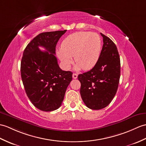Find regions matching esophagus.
Wrapping results in <instances>:
<instances>
[{"label":"esophagus","instance_id":"34e87169","mask_svg":"<svg viewBox=\"0 0 146 146\" xmlns=\"http://www.w3.org/2000/svg\"><path fill=\"white\" fill-rule=\"evenodd\" d=\"M77 78H78V74L76 73H73V78L76 79Z\"/></svg>","mask_w":146,"mask_h":146}]
</instances>
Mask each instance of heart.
<instances>
[{"label": "heart", "mask_w": 146, "mask_h": 146, "mask_svg": "<svg viewBox=\"0 0 146 146\" xmlns=\"http://www.w3.org/2000/svg\"><path fill=\"white\" fill-rule=\"evenodd\" d=\"M101 50V40L97 33L79 32L66 36L56 53L66 69L72 64L74 56L77 70H89L98 62Z\"/></svg>", "instance_id": "obj_1"}]
</instances>
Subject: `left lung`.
Instances as JSON below:
<instances>
[{
	"mask_svg": "<svg viewBox=\"0 0 146 146\" xmlns=\"http://www.w3.org/2000/svg\"><path fill=\"white\" fill-rule=\"evenodd\" d=\"M103 45L98 62L92 69L80 74V94L90 109L98 110L109 104L116 94L119 82L121 63L114 43L101 33Z\"/></svg>",
	"mask_w": 146,
	"mask_h": 146,
	"instance_id": "1",
	"label": "left lung"
}]
</instances>
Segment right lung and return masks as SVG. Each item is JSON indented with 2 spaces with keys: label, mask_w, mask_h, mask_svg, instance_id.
Here are the masks:
<instances>
[{
  "label": "right lung",
  "mask_w": 146,
  "mask_h": 146,
  "mask_svg": "<svg viewBox=\"0 0 146 146\" xmlns=\"http://www.w3.org/2000/svg\"><path fill=\"white\" fill-rule=\"evenodd\" d=\"M66 32L40 33L23 53L20 72L25 92L32 103L43 111H52L61 106L72 80V72L60 69L55 55L57 42ZM38 46L45 48L46 52L40 50Z\"/></svg>",
  "instance_id": "1"
}]
</instances>
